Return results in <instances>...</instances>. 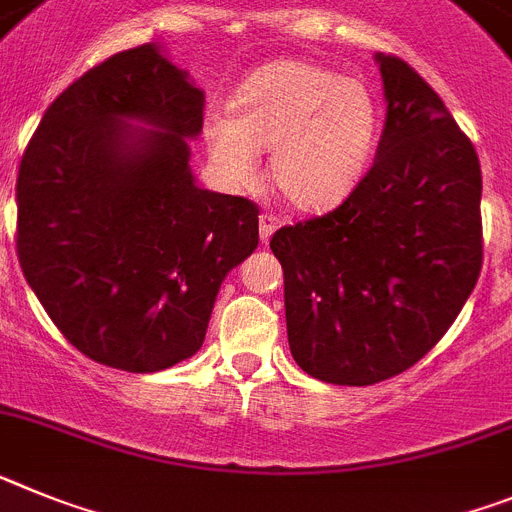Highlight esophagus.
Returning a JSON list of instances; mask_svg holds the SVG:
<instances>
[{"mask_svg": "<svg viewBox=\"0 0 512 512\" xmlns=\"http://www.w3.org/2000/svg\"><path fill=\"white\" fill-rule=\"evenodd\" d=\"M275 229H278V219H275L273 213H262L260 216V242L268 244Z\"/></svg>", "mask_w": 512, "mask_h": 512, "instance_id": "34e87169", "label": "esophagus"}]
</instances>
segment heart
Listing matches in <instances>:
<instances>
[{
  "instance_id": "heart-1",
  "label": "heart",
  "mask_w": 512,
  "mask_h": 512,
  "mask_svg": "<svg viewBox=\"0 0 512 512\" xmlns=\"http://www.w3.org/2000/svg\"><path fill=\"white\" fill-rule=\"evenodd\" d=\"M234 115L206 121L211 162L231 185H252L257 151L270 154L275 190L299 211H327L366 177L381 128L379 100L363 79L304 59H278L244 79Z\"/></svg>"
}]
</instances>
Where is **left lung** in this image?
Instances as JSON below:
<instances>
[{
    "mask_svg": "<svg viewBox=\"0 0 512 512\" xmlns=\"http://www.w3.org/2000/svg\"><path fill=\"white\" fill-rule=\"evenodd\" d=\"M376 61L386 121L371 170L335 211L270 239L293 361L337 386L379 384L415 366L482 270L474 144L407 61Z\"/></svg>",
    "mask_w": 512,
    "mask_h": 512,
    "instance_id": "obj_1",
    "label": "left lung"
}]
</instances>
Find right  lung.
Masks as SVG:
<instances>
[{"mask_svg": "<svg viewBox=\"0 0 512 512\" xmlns=\"http://www.w3.org/2000/svg\"><path fill=\"white\" fill-rule=\"evenodd\" d=\"M203 105L188 71L144 43L69 84L20 159L25 281L102 366L154 373L198 353L226 273L260 242L255 203L195 185Z\"/></svg>", "mask_w": 512, "mask_h": 512, "instance_id": "right-lung-1", "label": "right lung"}]
</instances>
